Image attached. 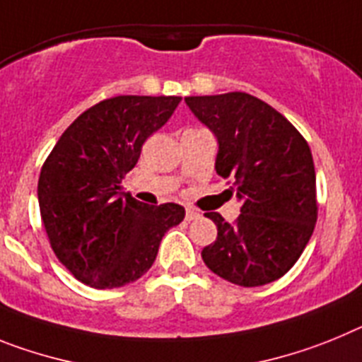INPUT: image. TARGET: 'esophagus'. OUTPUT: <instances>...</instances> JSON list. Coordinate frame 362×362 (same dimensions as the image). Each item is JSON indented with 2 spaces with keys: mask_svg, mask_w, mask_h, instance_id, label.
Masks as SVG:
<instances>
[{
  "mask_svg": "<svg viewBox=\"0 0 362 362\" xmlns=\"http://www.w3.org/2000/svg\"><path fill=\"white\" fill-rule=\"evenodd\" d=\"M197 218H200V211H197V209H185V220H187V222Z\"/></svg>",
  "mask_w": 362,
  "mask_h": 362,
  "instance_id": "esophagus-1",
  "label": "esophagus"
}]
</instances>
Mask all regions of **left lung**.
I'll use <instances>...</instances> for the list:
<instances>
[{
	"label": "left lung",
	"instance_id": "1",
	"mask_svg": "<svg viewBox=\"0 0 362 362\" xmlns=\"http://www.w3.org/2000/svg\"><path fill=\"white\" fill-rule=\"evenodd\" d=\"M184 100L215 134V169L231 180L242 204L233 224L218 213H206L218 233L202 250L204 262L213 273L244 288L281 279L298 260L317 222L310 146L281 112L251 94Z\"/></svg>",
	"mask_w": 362,
	"mask_h": 362
}]
</instances>
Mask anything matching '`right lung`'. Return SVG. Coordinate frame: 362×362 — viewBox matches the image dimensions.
I'll list each match as a JSON object with an SVG mask.
<instances>
[{"instance_id":"obj_1","label":"right lung","mask_w":362,"mask_h":362,"mask_svg":"<svg viewBox=\"0 0 362 362\" xmlns=\"http://www.w3.org/2000/svg\"><path fill=\"white\" fill-rule=\"evenodd\" d=\"M180 96H116L72 122L37 180L50 247L83 284L112 290L147 273L169 228L184 220L178 204L147 206L122 191L142 146L171 118Z\"/></svg>"}]
</instances>
